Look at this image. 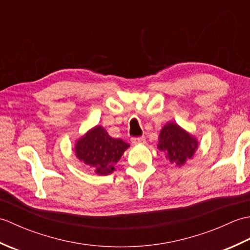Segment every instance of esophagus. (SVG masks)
Returning <instances> with one entry per match:
<instances>
[{
	"label": "esophagus",
	"instance_id": "obj_1",
	"mask_svg": "<svg viewBox=\"0 0 250 250\" xmlns=\"http://www.w3.org/2000/svg\"><path fill=\"white\" fill-rule=\"evenodd\" d=\"M132 144L134 145H140V144H144L146 142V139L144 136H137V137H132L131 139Z\"/></svg>",
	"mask_w": 250,
	"mask_h": 250
}]
</instances>
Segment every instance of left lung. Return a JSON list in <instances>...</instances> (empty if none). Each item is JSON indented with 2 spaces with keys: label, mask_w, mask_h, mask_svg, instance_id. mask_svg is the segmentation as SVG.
Wrapping results in <instances>:
<instances>
[{
  "label": "left lung",
  "mask_w": 250,
  "mask_h": 250,
  "mask_svg": "<svg viewBox=\"0 0 250 250\" xmlns=\"http://www.w3.org/2000/svg\"><path fill=\"white\" fill-rule=\"evenodd\" d=\"M158 148L167 153L169 162L180 167L192 158L198 148V142L178 125L168 122L159 135Z\"/></svg>",
  "instance_id": "8db88e82"
}]
</instances>
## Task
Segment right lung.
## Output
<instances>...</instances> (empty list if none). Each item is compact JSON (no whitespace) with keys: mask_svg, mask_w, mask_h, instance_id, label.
<instances>
[{"mask_svg":"<svg viewBox=\"0 0 250 250\" xmlns=\"http://www.w3.org/2000/svg\"><path fill=\"white\" fill-rule=\"evenodd\" d=\"M128 147L129 144L120 139H113L104 128L97 125L78 140L75 152L83 163L95 168V173L108 175L114 172L115 164Z\"/></svg>","mask_w":250,"mask_h":250,"instance_id":"1","label":"right lung"}]
</instances>
